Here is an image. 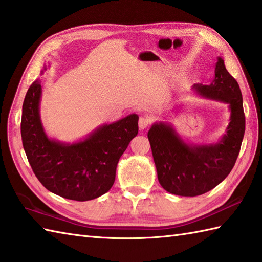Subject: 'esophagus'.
<instances>
[{"label": "esophagus", "instance_id": "34e87169", "mask_svg": "<svg viewBox=\"0 0 262 262\" xmlns=\"http://www.w3.org/2000/svg\"><path fill=\"white\" fill-rule=\"evenodd\" d=\"M149 119L146 118V117H141L140 120H138V126H140V129H145L149 126Z\"/></svg>", "mask_w": 262, "mask_h": 262}]
</instances>
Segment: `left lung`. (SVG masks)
I'll return each instance as SVG.
<instances>
[{
  "mask_svg": "<svg viewBox=\"0 0 262 262\" xmlns=\"http://www.w3.org/2000/svg\"><path fill=\"white\" fill-rule=\"evenodd\" d=\"M203 97L229 104L231 118L226 134L216 144L191 145L171 125L154 124L147 133L160 185L178 196L194 197L215 188L234 166L246 130L242 93L236 80L219 57L215 77L208 85L196 84Z\"/></svg>",
  "mask_w": 262,
  "mask_h": 262,
  "instance_id": "8db88e82",
  "label": "left lung"
}]
</instances>
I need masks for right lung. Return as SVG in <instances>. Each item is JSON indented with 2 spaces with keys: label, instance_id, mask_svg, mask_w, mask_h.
Instances as JSON below:
<instances>
[{
  "label": "right lung",
  "instance_id": "right-lung-1",
  "mask_svg": "<svg viewBox=\"0 0 262 262\" xmlns=\"http://www.w3.org/2000/svg\"><path fill=\"white\" fill-rule=\"evenodd\" d=\"M40 83L36 80L28 89L21 117L22 144L33 173L49 191L66 199L102 196L113 187L118 161L137 135L138 116L100 126L77 143L49 140L39 115Z\"/></svg>",
  "mask_w": 262,
  "mask_h": 262
}]
</instances>
